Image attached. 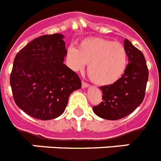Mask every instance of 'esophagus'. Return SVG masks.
I'll list each match as a JSON object with an SVG mask.
<instances>
[{"label":"esophagus","instance_id":"1","mask_svg":"<svg viewBox=\"0 0 161 161\" xmlns=\"http://www.w3.org/2000/svg\"><path fill=\"white\" fill-rule=\"evenodd\" d=\"M82 87H83V88H87V87H89V84H88L87 82L83 81V80H82Z\"/></svg>","mask_w":161,"mask_h":161}]
</instances>
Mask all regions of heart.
Here are the masks:
<instances>
[{"instance_id":"heart-1","label":"heart","mask_w":161,"mask_h":161,"mask_svg":"<svg viewBox=\"0 0 161 161\" xmlns=\"http://www.w3.org/2000/svg\"><path fill=\"white\" fill-rule=\"evenodd\" d=\"M66 59L74 71H80L89 64V79L99 85L115 83L123 76L127 64V54L124 47L101 38H89L80 42L78 49L68 48Z\"/></svg>"}]
</instances>
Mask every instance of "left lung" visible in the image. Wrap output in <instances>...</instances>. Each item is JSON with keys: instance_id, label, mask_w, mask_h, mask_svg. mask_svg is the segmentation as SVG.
<instances>
[{"instance_id": "1", "label": "left lung", "mask_w": 161, "mask_h": 161, "mask_svg": "<svg viewBox=\"0 0 161 161\" xmlns=\"http://www.w3.org/2000/svg\"><path fill=\"white\" fill-rule=\"evenodd\" d=\"M124 48L128 64L123 76L115 83L100 88L102 102L93 107L98 117L108 120L123 119L143 102L148 80V68L141 51L125 39Z\"/></svg>"}]
</instances>
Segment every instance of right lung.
Returning a JSON list of instances; mask_svg holds the SVG:
<instances>
[{"label":"right lung","instance_id":"right-lung-1","mask_svg":"<svg viewBox=\"0 0 161 161\" xmlns=\"http://www.w3.org/2000/svg\"><path fill=\"white\" fill-rule=\"evenodd\" d=\"M63 38L54 34L35 38L14 60L9 81L14 102L40 120L62 114L71 93L81 87L77 74L64 64L67 50Z\"/></svg>","mask_w":161,"mask_h":161}]
</instances>
